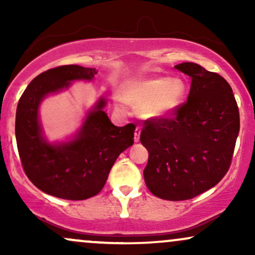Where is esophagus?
<instances>
[{
  "label": "esophagus",
  "mask_w": 255,
  "mask_h": 255,
  "mask_svg": "<svg viewBox=\"0 0 255 255\" xmlns=\"http://www.w3.org/2000/svg\"><path fill=\"white\" fill-rule=\"evenodd\" d=\"M140 133H141V128L136 127L135 130H134V141L137 142L140 139Z\"/></svg>",
  "instance_id": "1"
}]
</instances>
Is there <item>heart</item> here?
<instances>
[{
	"label": "heart",
	"mask_w": 255,
	"mask_h": 255,
	"mask_svg": "<svg viewBox=\"0 0 255 255\" xmlns=\"http://www.w3.org/2000/svg\"><path fill=\"white\" fill-rule=\"evenodd\" d=\"M186 85L181 79L142 78L126 83L121 96L116 97L118 107L124 101L140 110L147 119H160L170 114L182 101Z\"/></svg>",
	"instance_id": "1"
}]
</instances>
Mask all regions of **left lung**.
Masks as SVG:
<instances>
[{"label":"left lung","mask_w":255,"mask_h":255,"mask_svg":"<svg viewBox=\"0 0 255 255\" xmlns=\"http://www.w3.org/2000/svg\"><path fill=\"white\" fill-rule=\"evenodd\" d=\"M175 68L192 79L187 102L169 118L147 120L140 141L148 151L147 188L158 198L180 201L215 187L229 170L240 114L223 77L192 62Z\"/></svg>","instance_id":"left-lung-1"}]
</instances>
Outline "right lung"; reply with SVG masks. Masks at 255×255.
<instances>
[{"label":"right lung","instance_id":"right-lung-1","mask_svg":"<svg viewBox=\"0 0 255 255\" xmlns=\"http://www.w3.org/2000/svg\"><path fill=\"white\" fill-rule=\"evenodd\" d=\"M97 71L78 64L43 72L28 84L19 99L15 118L17 151L25 174L46 194L85 200L95 197L107 182L120 153L133 145L135 126L116 127L104 113L101 98L87 114L77 136L68 142L49 144L38 118L40 102L49 93L68 89L73 80H92Z\"/></svg>","mask_w":255,"mask_h":255}]
</instances>
